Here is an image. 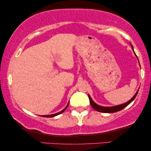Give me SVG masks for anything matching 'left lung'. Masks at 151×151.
Segmentation results:
<instances>
[{
    "label": "left lung",
    "mask_w": 151,
    "mask_h": 151,
    "mask_svg": "<svg viewBox=\"0 0 151 151\" xmlns=\"http://www.w3.org/2000/svg\"><path fill=\"white\" fill-rule=\"evenodd\" d=\"M132 46V45H131ZM132 49H133V47L132 46ZM139 91V90H138ZM138 91H137V93L135 94V96H134L133 98H132L131 100L129 101H128L127 102L124 103V104H120V105H117V106H111V107H104V106H99L97 104H96L92 100L91 98V96L89 95H88V98H89V101H90V104L91 105L92 108L95 109V110L98 111V112H102V113H115V112H117V111H121L124 108H125L126 106H127L128 105H129L130 103H131L134 100V99L135 98V97L137 96V93H138Z\"/></svg>",
    "instance_id": "left-lung-1"
}]
</instances>
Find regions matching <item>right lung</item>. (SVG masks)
<instances>
[{
  "label": "right lung",
  "instance_id": "obj_1",
  "mask_svg": "<svg viewBox=\"0 0 151 151\" xmlns=\"http://www.w3.org/2000/svg\"><path fill=\"white\" fill-rule=\"evenodd\" d=\"M68 106H69V104H67V106L65 107V109H63V111H61L60 112H59V113H55V114H53V115H42V117H54V116H56V115H59V114H61L62 113H63L64 111H65L66 109H67V108L68 107Z\"/></svg>",
  "mask_w": 151,
  "mask_h": 151
}]
</instances>
